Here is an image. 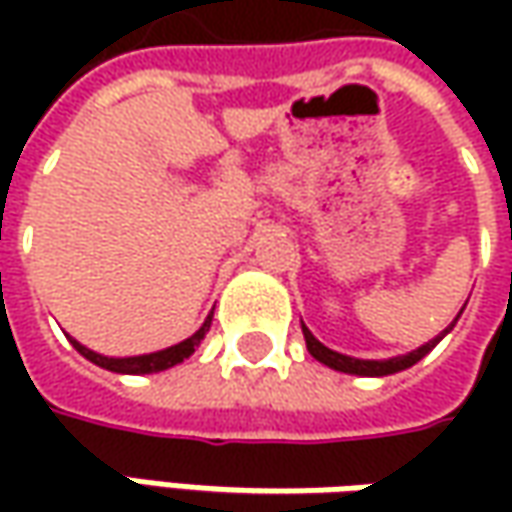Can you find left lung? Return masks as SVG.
Wrapping results in <instances>:
<instances>
[{"label": "left lung", "mask_w": 512, "mask_h": 512, "mask_svg": "<svg viewBox=\"0 0 512 512\" xmlns=\"http://www.w3.org/2000/svg\"><path fill=\"white\" fill-rule=\"evenodd\" d=\"M464 310V307H462ZM462 310H459V316H462ZM459 316L453 319V325L459 322ZM453 325L442 330V336H436V339H430L427 344H422L419 350H410V353H404V356H393V359H353V356H344V353H336V350H330L325 344L319 342L305 325H302V333H305V342L307 350H310V356L316 359V362L327 364V367H333V370H339V373H350V376H393V373H399V370H407V367H413V364L424 359L436 344L442 342L444 336L453 330Z\"/></svg>", "instance_id": "obj_1"}]
</instances>
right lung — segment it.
I'll use <instances>...</instances> for the list:
<instances>
[{
	"mask_svg": "<svg viewBox=\"0 0 512 512\" xmlns=\"http://www.w3.org/2000/svg\"><path fill=\"white\" fill-rule=\"evenodd\" d=\"M210 322H213V310L207 313V319L202 322V327L187 336L185 342L173 344V347H165V350H156V353H142V356H102L96 350H90L85 344H79L76 339H70V344L88 359L96 367H105L110 373H125V376H145V373H159V370H168V367H176L179 362H185L193 356V350L202 344L205 333L210 330Z\"/></svg>",
	"mask_w": 512,
	"mask_h": 512,
	"instance_id": "right-lung-1",
	"label": "right lung"
}]
</instances>
